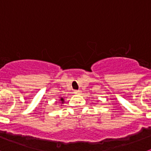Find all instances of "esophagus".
<instances>
[{"label":"esophagus","mask_w":151,"mask_h":151,"mask_svg":"<svg viewBox=\"0 0 151 151\" xmlns=\"http://www.w3.org/2000/svg\"><path fill=\"white\" fill-rule=\"evenodd\" d=\"M80 91L79 90H75L74 91V94H79Z\"/></svg>","instance_id":"1"}]
</instances>
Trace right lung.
<instances>
[{
    "label": "right lung",
    "mask_w": 151,
    "mask_h": 151,
    "mask_svg": "<svg viewBox=\"0 0 151 151\" xmlns=\"http://www.w3.org/2000/svg\"><path fill=\"white\" fill-rule=\"evenodd\" d=\"M60 101H62V103L64 102V99H63V97H61V98H60Z\"/></svg>",
    "instance_id": "add662e5"
}]
</instances>
